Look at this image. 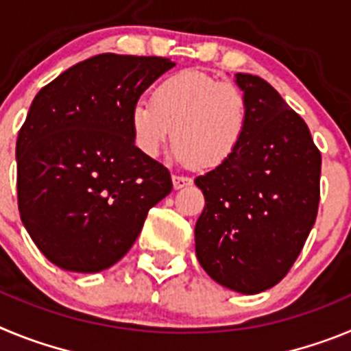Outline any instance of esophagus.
Segmentation results:
<instances>
[{"label": "esophagus", "instance_id": "1", "mask_svg": "<svg viewBox=\"0 0 351 351\" xmlns=\"http://www.w3.org/2000/svg\"><path fill=\"white\" fill-rule=\"evenodd\" d=\"M172 182L176 190H181V188H186V186L191 184V178H186V176H172Z\"/></svg>", "mask_w": 351, "mask_h": 351}]
</instances>
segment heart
<instances>
[{"instance_id": "obj_1", "label": "heart", "mask_w": 351, "mask_h": 351, "mask_svg": "<svg viewBox=\"0 0 351 351\" xmlns=\"http://www.w3.org/2000/svg\"><path fill=\"white\" fill-rule=\"evenodd\" d=\"M250 126L243 89L198 70H182L161 80L153 101L130 110V130L138 153L156 158L172 133L173 158L198 169H219L235 156Z\"/></svg>"}]
</instances>
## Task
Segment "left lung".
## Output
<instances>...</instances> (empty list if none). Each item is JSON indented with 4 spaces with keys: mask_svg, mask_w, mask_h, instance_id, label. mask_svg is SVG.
<instances>
[{
    "mask_svg": "<svg viewBox=\"0 0 351 351\" xmlns=\"http://www.w3.org/2000/svg\"><path fill=\"white\" fill-rule=\"evenodd\" d=\"M250 126L235 156L198 176L195 250L221 287L260 293L283 280L315 225L322 156L302 117L263 79L237 73Z\"/></svg>",
    "mask_w": 351,
    "mask_h": 351,
    "instance_id": "left-lung-1",
    "label": "left lung"
}]
</instances>
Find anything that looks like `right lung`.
Returning a JSON list of instances; mask_svg holds the SVG:
<instances>
[{"label":"right lung","instance_id":"add662e5","mask_svg":"<svg viewBox=\"0 0 351 351\" xmlns=\"http://www.w3.org/2000/svg\"><path fill=\"white\" fill-rule=\"evenodd\" d=\"M172 66L156 56L98 54L35 96L15 145L19 213L58 267L100 272L119 262L172 191L169 170L138 153L130 130L133 104Z\"/></svg>","mask_w":351,"mask_h":351}]
</instances>
